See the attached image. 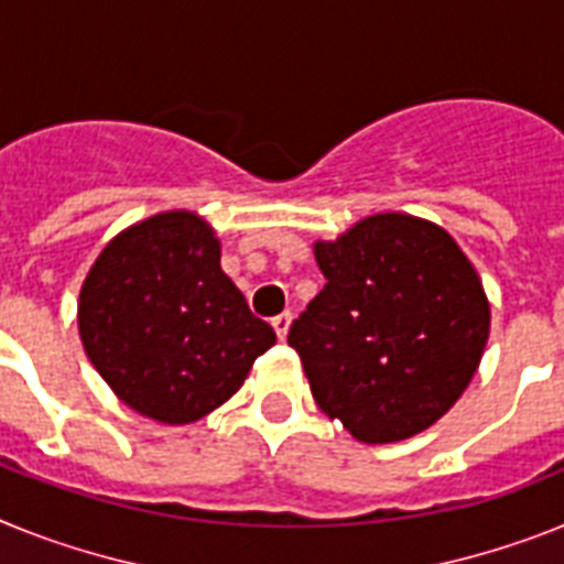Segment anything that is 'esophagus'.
Returning a JSON list of instances; mask_svg holds the SVG:
<instances>
[{"instance_id":"esophagus-1","label":"esophagus","mask_w":564,"mask_h":564,"mask_svg":"<svg viewBox=\"0 0 564 564\" xmlns=\"http://www.w3.org/2000/svg\"><path fill=\"white\" fill-rule=\"evenodd\" d=\"M290 324H292V315L290 312H283V315H278V318H272V329L274 335L281 340H286V333H290Z\"/></svg>"}]
</instances>
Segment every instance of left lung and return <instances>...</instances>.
I'll return each mask as SVG.
<instances>
[{
    "mask_svg": "<svg viewBox=\"0 0 564 564\" xmlns=\"http://www.w3.org/2000/svg\"><path fill=\"white\" fill-rule=\"evenodd\" d=\"M326 283L290 329L310 390L364 444L442 419L479 370L490 304L467 254L413 215L364 217L318 240Z\"/></svg>",
    "mask_w": 564,
    "mask_h": 564,
    "instance_id": "left-lung-1",
    "label": "left lung"
}]
</instances>
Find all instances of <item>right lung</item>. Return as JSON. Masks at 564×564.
Here are the masks:
<instances>
[{"label": "right lung", "mask_w": 564, "mask_h": 564, "mask_svg": "<svg viewBox=\"0 0 564 564\" xmlns=\"http://www.w3.org/2000/svg\"><path fill=\"white\" fill-rule=\"evenodd\" d=\"M79 338L94 370L140 415L188 424L243 387L274 344L220 269V240L194 212L129 226L79 290Z\"/></svg>", "instance_id": "1"}]
</instances>
